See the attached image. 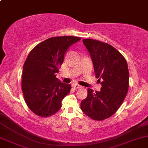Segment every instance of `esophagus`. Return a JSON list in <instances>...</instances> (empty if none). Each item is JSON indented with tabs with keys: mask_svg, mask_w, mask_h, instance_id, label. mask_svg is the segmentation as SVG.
Listing matches in <instances>:
<instances>
[{
	"mask_svg": "<svg viewBox=\"0 0 148 148\" xmlns=\"http://www.w3.org/2000/svg\"><path fill=\"white\" fill-rule=\"evenodd\" d=\"M73 87L75 89H78V88H81L82 86L79 84H73Z\"/></svg>",
	"mask_w": 148,
	"mask_h": 148,
	"instance_id": "esophagus-1",
	"label": "esophagus"
}]
</instances>
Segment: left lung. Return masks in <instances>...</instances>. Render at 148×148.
<instances>
[{
	"label": "left lung",
	"instance_id": "8db88e82",
	"mask_svg": "<svg viewBox=\"0 0 148 148\" xmlns=\"http://www.w3.org/2000/svg\"><path fill=\"white\" fill-rule=\"evenodd\" d=\"M93 64L95 77L102 79L100 91L88 89V95L81 102L85 114L97 121L110 117L126 97L129 87L127 62L115 48L92 39H84Z\"/></svg>",
	"mask_w": 148,
	"mask_h": 148
}]
</instances>
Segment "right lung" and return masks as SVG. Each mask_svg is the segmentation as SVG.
<instances>
[{"label":"right lung","instance_id":"obj_1","mask_svg":"<svg viewBox=\"0 0 148 148\" xmlns=\"http://www.w3.org/2000/svg\"><path fill=\"white\" fill-rule=\"evenodd\" d=\"M75 36H59L45 40L32 49L23 66L22 90L29 108L38 116L47 117L56 113L71 86L61 82L56 73L64 54L74 43Z\"/></svg>","mask_w":148,"mask_h":148}]
</instances>
